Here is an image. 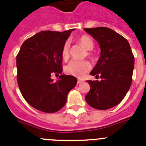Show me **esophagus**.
I'll list each match as a JSON object with an SVG mask.
<instances>
[{"mask_svg":"<svg viewBox=\"0 0 146 146\" xmlns=\"http://www.w3.org/2000/svg\"><path fill=\"white\" fill-rule=\"evenodd\" d=\"M84 82L83 80H81V79H78V82H78V84H81V83H82V82Z\"/></svg>","mask_w":146,"mask_h":146,"instance_id":"34e87169","label":"esophagus"}]
</instances>
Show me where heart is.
<instances>
[{"instance_id": "b5f03b06", "label": "heart", "mask_w": 146, "mask_h": 146, "mask_svg": "<svg viewBox=\"0 0 146 146\" xmlns=\"http://www.w3.org/2000/svg\"><path fill=\"white\" fill-rule=\"evenodd\" d=\"M78 42L87 50H92L94 48V42L90 36L87 35H83L78 38ZM70 54V43L69 42H65L62 48V56L64 59H68ZM89 55H90V52H88ZM91 64L87 60L71 61L68 65L66 66V73L70 75L76 76L78 78H82L84 75L91 70Z\"/></svg>"}]
</instances>
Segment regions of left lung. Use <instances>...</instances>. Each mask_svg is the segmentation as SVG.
Segmentation results:
<instances>
[{"label": "left lung", "mask_w": 146, "mask_h": 146, "mask_svg": "<svg viewBox=\"0 0 146 146\" xmlns=\"http://www.w3.org/2000/svg\"><path fill=\"white\" fill-rule=\"evenodd\" d=\"M99 43L101 56L90 74L101 81L88 80L85 100L92 108L105 110L121 102L131 87L134 57L126 39L111 29H84Z\"/></svg>", "instance_id": "obj_1"}]
</instances>
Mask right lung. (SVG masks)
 Returning <instances> with one entry per match:
<instances>
[{
  "label": "right lung",
  "mask_w": 146,
  "mask_h": 146,
  "mask_svg": "<svg viewBox=\"0 0 146 146\" xmlns=\"http://www.w3.org/2000/svg\"><path fill=\"white\" fill-rule=\"evenodd\" d=\"M74 29L63 32L42 31L23 43L17 55V80L20 92L29 105L46 113L62 108L77 78L61 75L54 82L52 75L62 72V48Z\"/></svg>",
  "instance_id": "1"
}]
</instances>
